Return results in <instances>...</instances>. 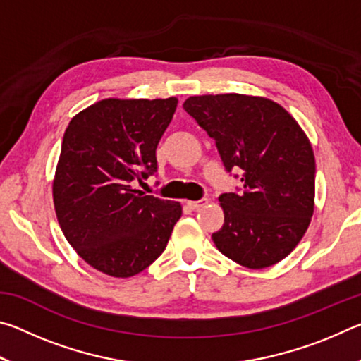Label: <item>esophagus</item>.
Wrapping results in <instances>:
<instances>
[{"label": "esophagus", "mask_w": 361, "mask_h": 361, "mask_svg": "<svg viewBox=\"0 0 361 361\" xmlns=\"http://www.w3.org/2000/svg\"><path fill=\"white\" fill-rule=\"evenodd\" d=\"M207 202H209V199H200V200H188V205L191 207L192 210H197L200 207H204Z\"/></svg>", "instance_id": "esophagus-1"}]
</instances>
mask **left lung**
Here are the masks:
<instances>
[{
    "mask_svg": "<svg viewBox=\"0 0 361 361\" xmlns=\"http://www.w3.org/2000/svg\"><path fill=\"white\" fill-rule=\"evenodd\" d=\"M183 108L215 140L228 172L242 170V191L218 197L216 248L248 269L286 258L310 224L315 157L307 135L279 103L243 94L194 95Z\"/></svg>",
    "mask_w": 361,
    "mask_h": 361,
    "instance_id": "1",
    "label": "left lung"
}]
</instances>
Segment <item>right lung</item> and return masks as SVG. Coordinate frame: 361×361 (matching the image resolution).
<instances>
[{
  "instance_id": "obj_1",
  "label": "right lung",
  "mask_w": 361,
  "mask_h": 361,
  "mask_svg": "<svg viewBox=\"0 0 361 361\" xmlns=\"http://www.w3.org/2000/svg\"><path fill=\"white\" fill-rule=\"evenodd\" d=\"M178 105L170 99H105L66 127L52 183L65 239L106 276L127 279L167 247L181 204L135 189L157 170L156 148Z\"/></svg>"
}]
</instances>
